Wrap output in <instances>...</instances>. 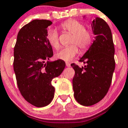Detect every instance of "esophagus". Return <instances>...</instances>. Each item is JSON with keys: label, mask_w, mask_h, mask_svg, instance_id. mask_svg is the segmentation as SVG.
Returning a JSON list of instances; mask_svg holds the SVG:
<instances>
[{"label": "esophagus", "mask_w": 128, "mask_h": 128, "mask_svg": "<svg viewBox=\"0 0 128 128\" xmlns=\"http://www.w3.org/2000/svg\"><path fill=\"white\" fill-rule=\"evenodd\" d=\"M66 66H67V67H70V66H71V64L69 62H66Z\"/></svg>", "instance_id": "esophagus-1"}]
</instances>
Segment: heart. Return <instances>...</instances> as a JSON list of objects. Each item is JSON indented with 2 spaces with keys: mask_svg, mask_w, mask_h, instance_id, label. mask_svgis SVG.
<instances>
[{
  "mask_svg": "<svg viewBox=\"0 0 128 128\" xmlns=\"http://www.w3.org/2000/svg\"><path fill=\"white\" fill-rule=\"evenodd\" d=\"M61 28L64 30L72 33L73 36L71 38L70 43L73 44L61 49L55 54V56L58 59L69 62L72 60L78 52L76 45H77L82 50H86L92 44L93 38L92 33L86 30L84 24L79 21L70 20L62 23ZM47 40L53 48L58 49L59 48L58 35L55 30H52L48 32Z\"/></svg>",
  "mask_w": 128,
  "mask_h": 128,
  "instance_id": "1",
  "label": "heart"
}]
</instances>
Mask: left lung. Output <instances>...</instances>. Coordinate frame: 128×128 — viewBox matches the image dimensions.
<instances>
[{"label": "left lung", "mask_w": 128, "mask_h": 128, "mask_svg": "<svg viewBox=\"0 0 128 128\" xmlns=\"http://www.w3.org/2000/svg\"><path fill=\"white\" fill-rule=\"evenodd\" d=\"M91 25L95 40L79 59L87 64L81 68L71 64L75 72L74 96L80 104L86 106L96 104L105 96L115 67V48L109 26L99 17L95 18Z\"/></svg>", "instance_id": "obj_1"}]
</instances>
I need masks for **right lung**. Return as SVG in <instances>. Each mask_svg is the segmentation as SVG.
I'll list each match as a JSON object with an SVG mask.
<instances>
[{"mask_svg": "<svg viewBox=\"0 0 128 128\" xmlns=\"http://www.w3.org/2000/svg\"><path fill=\"white\" fill-rule=\"evenodd\" d=\"M48 20H33L18 33L13 68L18 87L26 101L36 107L48 105L54 97L52 80L66 66L62 60L52 61V47L47 40ZM47 62H45V60Z\"/></svg>", "mask_w": 128, "mask_h": 128, "instance_id": "right-lung-1", "label": "right lung"}]
</instances>
